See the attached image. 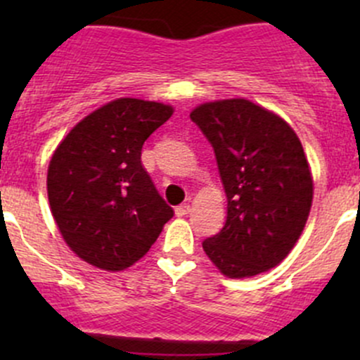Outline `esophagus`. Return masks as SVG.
I'll return each instance as SVG.
<instances>
[{"label":"esophagus","instance_id":"esophagus-1","mask_svg":"<svg viewBox=\"0 0 360 360\" xmlns=\"http://www.w3.org/2000/svg\"><path fill=\"white\" fill-rule=\"evenodd\" d=\"M190 210H191V207L188 205V203H181V205L176 207V216L183 217V216H186V214L190 212Z\"/></svg>","mask_w":360,"mask_h":360}]
</instances>
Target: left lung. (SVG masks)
I'll return each instance as SVG.
<instances>
[{
    "instance_id": "obj_1",
    "label": "left lung",
    "mask_w": 360,
    "mask_h": 360,
    "mask_svg": "<svg viewBox=\"0 0 360 360\" xmlns=\"http://www.w3.org/2000/svg\"><path fill=\"white\" fill-rule=\"evenodd\" d=\"M212 146L226 193V223L202 248L230 278L277 266L300 238L314 198L303 146L281 116L245 99L191 111Z\"/></svg>"
}]
</instances>
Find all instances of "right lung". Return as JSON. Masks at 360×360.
<instances>
[{
  "label": "right lung",
  "instance_id": "add662e5",
  "mask_svg": "<svg viewBox=\"0 0 360 360\" xmlns=\"http://www.w3.org/2000/svg\"><path fill=\"white\" fill-rule=\"evenodd\" d=\"M172 111L122 97L85 116L57 146L46 177L50 209L66 244L86 263L125 270L174 216L141 163L144 141Z\"/></svg>",
  "mask_w": 360,
  "mask_h": 360
}]
</instances>
